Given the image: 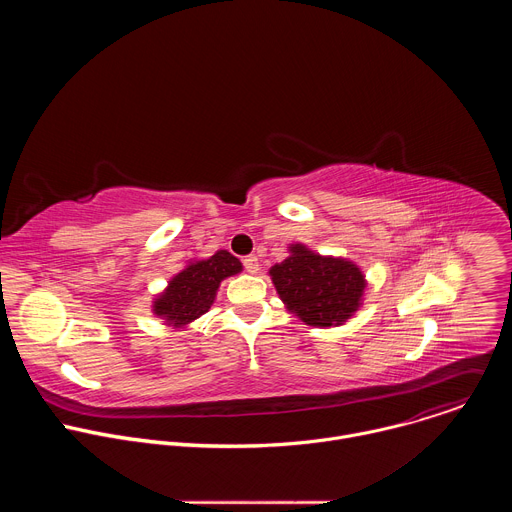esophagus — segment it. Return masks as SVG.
<instances>
[{
	"label": "esophagus",
	"instance_id": "obj_1",
	"mask_svg": "<svg viewBox=\"0 0 512 512\" xmlns=\"http://www.w3.org/2000/svg\"><path fill=\"white\" fill-rule=\"evenodd\" d=\"M243 265H245V269H247L249 273H257V271H259V259H257L255 255L245 257V259H243Z\"/></svg>",
	"mask_w": 512,
	"mask_h": 512
}]
</instances>
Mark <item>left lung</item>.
Here are the masks:
<instances>
[{
  "label": "left lung",
  "instance_id": "1",
  "mask_svg": "<svg viewBox=\"0 0 512 512\" xmlns=\"http://www.w3.org/2000/svg\"><path fill=\"white\" fill-rule=\"evenodd\" d=\"M287 251L269 277L289 314L308 326L336 328L362 308L367 277L354 261L320 255L304 243H291Z\"/></svg>",
  "mask_w": 512,
  "mask_h": 512
}]
</instances>
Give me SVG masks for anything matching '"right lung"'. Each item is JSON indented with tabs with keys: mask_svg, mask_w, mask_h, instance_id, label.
Here are the masks:
<instances>
[{
	"mask_svg": "<svg viewBox=\"0 0 512 512\" xmlns=\"http://www.w3.org/2000/svg\"><path fill=\"white\" fill-rule=\"evenodd\" d=\"M241 271L243 263L227 249L216 251L206 259L194 257L154 298L152 314L166 326L188 328L210 310L221 281Z\"/></svg>",
	"mask_w": 512,
	"mask_h": 512,
	"instance_id": "obj_1",
	"label": "right lung"
}]
</instances>
